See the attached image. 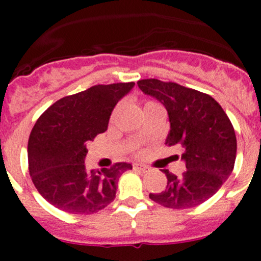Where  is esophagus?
<instances>
[{"instance_id":"obj_1","label":"esophagus","mask_w":261,"mask_h":261,"mask_svg":"<svg viewBox=\"0 0 261 261\" xmlns=\"http://www.w3.org/2000/svg\"><path fill=\"white\" fill-rule=\"evenodd\" d=\"M134 169L135 170H139V172H149V167H146L145 164H134Z\"/></svg>"}]
</instances>
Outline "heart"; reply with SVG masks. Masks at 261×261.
<instances>
[{
    "instance_id": "b5f03b06",
    "label": "heart",
    "mask_w": 261,
    "mask_h": 261,
    "mask_svg": "<svg viewBox=\"0 0 261 261\" xmlns=\"http://www.w3.org/2000/svg\"><path fill=\"white\" fill-rule=\"evenodd\" d=\"M152 103H155V102H147L145 106H149V105H152Z\"/></svg>"
}]
</instances>
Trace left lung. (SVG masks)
Returning a JSON list of instances; mask_svg holds the SVG:
<instances>
[{
  "instance_id": "1",
  "label": "left lung",
  "mask_w": 261,
  "mask_h": 261,
  "mask_svg": "<svg viewBox=\"0 0 261 261\" xmlns=\"http://www.w3.org/2000/svg\"><path fill=\"white\" fill-rule=\"evenodd\" d=\"M138 86L167 109L170 131L165 145L183 149L187 168L180 177L163 170L167 188L150 193V199L173 210L203 203L221 188L235 165L238 143L230 118L210 94L174 82L150 78L139 81Z\"/></svg>"
}]
</instances>
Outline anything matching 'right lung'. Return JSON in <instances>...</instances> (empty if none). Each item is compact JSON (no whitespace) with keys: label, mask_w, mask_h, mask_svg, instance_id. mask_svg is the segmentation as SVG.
I'll return each mask as SVG.
<instances>
[{"label":"right lung","mask_w":261,"mask_h":261,"mask_svg":"<svg viewBox=\"0 0 261 261\" xmlns=\"http://www.w3.org/2000/svg\"><path fill=\"white\" fill-rule=\"evenodd\" d=\"M134 86L97 84L63 97L38 118L29 138V172L50 204L68 213L91 215L114 201L118 178L133 165L116 163L88 170L87 144L107 130L115 106Z\"/></svg>","instance_id":"right-lung-1"}]
</instances>
